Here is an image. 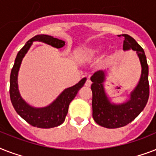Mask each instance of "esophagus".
I'll list each match as a JSON object with an SVG mask.
<instances>
[{
    "label": "esophagus",
    "instance_id": "1",
    "mask_svg": "<svg viewBox=\"0 0 156 156\" xmlns=\"http://www.w3.org/2000/svg\"><path fill=\"white\" fill-rule=\"evenodd\" d=\"M90 85H91V82H90V80L89 79V78H87V81H86V83H85V86L86 87H90Z\"/></svg>",
    "mask_w": 156,
    "mask_h": 156
}]
</instances>
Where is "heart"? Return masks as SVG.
<instances>
[{
  "mask_svg": "<svg viewBox=\"0 0 156 156\" xmlns=\"http://www.w3.org/2000/svg\"><path fill=\"white\" fill-rule=\"evenodd\" d=\"M103 46L100 44H94L89 47L83 48L78 52V58L81 61L90 60L100 53L102 51Z\"/></svg>",
  "mask_w": 156,
  "mask_h": 156,
  "instance_id": "obj_1",
  "label": "heart"
}]
</instances>
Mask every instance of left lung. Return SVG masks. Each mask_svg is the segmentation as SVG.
<instances>
[{
	"instance_id": "8db88e82",
	"label": "left lung",
	"mask_w": 156,
	"mask_h": 156,
	"mask_svg": "<svg viewBox=\"0 0 156 156\" xmlns=\"http://www.w3.org/2000/svg\"><path fill=\"white\" fill-rule=\"evenodd\" d=\"M124 39L123 50L135 51L140 61L142 72L138 84L129 94L127 101L121 104L111 102L104 83L106 80L105 70L96 71L90 78L92 82V116L98 125L108 129L120 128L133 121L145 108L149 98L148 65L143 48L128 35H120Z\"/></svg>"
}]
</instances>
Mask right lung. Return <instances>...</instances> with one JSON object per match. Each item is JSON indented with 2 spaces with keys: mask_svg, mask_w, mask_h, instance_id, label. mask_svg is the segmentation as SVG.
Returning a JSON list of instances; mask_svg holds the SVG:
<instances>
[{
  "mask_svg": "<svg viewBox=\"0 0 156 156\" xmlns=\"http://www.w3.org/2000/svg\"><path fill=\"white\" fill-rule=\"evenodd\" d=\"M35 41L45 43L56 48L64 47L66 43L63 40L47 35H38L28 40L23 48L18 52L13 67L11 70L9 86L10 100L17 113L27 123L37 128H53L60 126L65 121L66 115L68 113L69 104L78 94V90L83 87L87 78H83L76 85L65 89L58 95V97L48 106L44 108L30 106L21 96L18 90V75L23 57Z\"/></svg>",
  "mask_w": 156,
  "mask_h": 156,
  "instance_id": "obj_1",
  "label": "right lung"
}]
</instances>
